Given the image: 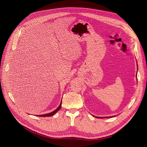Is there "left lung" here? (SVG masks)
<instances>
[{
    "mask_svg": "<svg viewBox=\"0 0 147 147\" xmlns=\"http://www.w3.org/2000/svg\"><path fill=\"white\" fill-rule=\"evenodd\" d=\"M116 116H109V117H98V116H95V117L96 118H98V119H100V118H111V117H115Z\"/></svg>",
    "mask_w": 147,
    "mask_h": 147,
    "instance_id": "left-lung-1",
    "label": "left lung"
}]
</instances>
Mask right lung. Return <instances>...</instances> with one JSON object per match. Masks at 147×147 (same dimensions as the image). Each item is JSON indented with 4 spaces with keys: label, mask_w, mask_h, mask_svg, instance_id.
<instances>
[{
    "label": "right lung",
    "mask_w": 147,
    "mask_h": 147,
    "mask_svg": "<svg viewBox=\"0 0 147 147\" xmlns=\"http://www.w3.org/2000/svg\"><path fill=\"white\" fill-rule=\"evenodd\" d=\"M61 103H62V100L59 105V106L58 107V108L57 109H56L55 111H53V112L49 113H47V114H45V115H36L37 116H39V117H49V116H53V115H55L57 112H58L59 111V109H60L61 108Z\"/></svg>",
    "instance_id": "right-lung-1"
}]
</instances>
